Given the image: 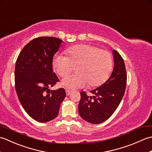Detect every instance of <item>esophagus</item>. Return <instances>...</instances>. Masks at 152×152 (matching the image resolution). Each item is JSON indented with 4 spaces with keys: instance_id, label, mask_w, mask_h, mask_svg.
Segmentation results:
<instances>
[{
    "instance_id": "esophagus-1",
    "label": "esophagus",
    "mask_w": 152,
    "mask_h": 152,
    "mask_svg": "<svg viewBox=\"0 0 152 152\" xmlns=\"http://www.w3.org/2000/svg\"><path fill=\"white\" fill-rule=\"evenodd\" d=\"M71 91L70 90H69V89H66V95H69L70 93H71Z\"/></svg>"
}]
</instances>
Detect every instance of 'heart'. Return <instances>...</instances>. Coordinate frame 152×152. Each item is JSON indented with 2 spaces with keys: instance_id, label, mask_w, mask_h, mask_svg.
<instances>
[{
  "instance_id": "heart-1",
  "label": "heart",
  "mask_w": 152,
  "mask_h": 152,
  "mask_svg": "<svg viewBox=\"0 0 152 152\" xmlns=\"http://www.w3.org/2000/svg\"><path fill=\"white\" fill-rule=\"evenodd\" d=\"M66 56H57L53 60V67L58 75L64 77L78 66L77 73L66 76L61 84L70 89L98 87L104 83L112 69V57L108 51L100 50L90 44H78L69 48Z\"/></svg>"
}]
</instances>
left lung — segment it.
I'll return each mask as SVG.
<instances>
[{"label":"left lung","instance_id":"1","mask_svg":"<svg viewBox=\"0 0 152 152\" xmlns=\"http://www.w3.org/2000/svg\"><path fill=\"white\" fill-rule=\"evenodd\" d=\"M114 66L109 79L99 88L91 91L95 96L80 93L78 104L80 116L89 123L99 124L110 117L117 109L124 95L127 84V72L124 59L113 50Z\"/></svg>","mask_w":152,"mask_h":152}]
</instances>
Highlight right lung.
I'll use <instances>...</instances> for the list:
<instances>
[{
  "label": "right lung",
  "mask_w": 152,
  "mask_h": 152,
  "mask_svg": "<svg viewBox=\"0 0 152 152\" xmlns=\"http://www.w3.org/2000/svg\"><path fill=\"white\" fill-rule=\"evenodd\" d=\"M59 38L40 37L25 45L15 66V88L28 115L38 122L50 121L59 114L65 90L50 91L59 82L53 72V59L61 46Z\"/></svg>",
  "instance_id": "add662e5"
}]
</instances>
